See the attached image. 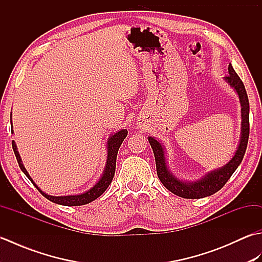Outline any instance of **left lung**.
Here are the masks:
<instances>
[{
    "instance_id": "obj_1",
    "label": "left lung",
    "mask_w": 262,
    "mask_h": 262,
    "mask_svg": "<svg viewBox=\"0 0 262 262\" xmlns=\"http://www.w3.org/2000/svg\"><path fill=\"white\" fill-rule=\"evenodd\" d=\"M229 75L225 77V80L230 83V85L235 89L238 94L241 102V113H242V129H241V141L240 145L237 147V151L234 157L223 168L216 171L210 172L207 176H205L202 180L196 182H183L178 180L176 177L172 176L168 168H166L164 151L161 144L153 137H148V142L153 148L155 164H157V173L160 181L163 183V186L170 190L172 193L177 196L188 199H198L210 196L217 192L224 187L227 180L234 173V171L240 163L242 162L244 153L248 146L249 133H250V124H249V99L246 91V88L242 80L240 79L232 65H229Z\"/></svg>"
}]
</instances>
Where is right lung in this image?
<instances>
[{
	"instance_id": "add662e5",
	"label": "right lung",
	"mask_w": 262,
	"mask_h": 262,
	"mask_svg": "<svg viewBox=\"0 0 262 262\" xmlns=\"http://www.w3.org/2000/svg\"><path fill=\"white\" fill-rule=\"evenodd\" d=\"M13 133V130H12ZM127 130L122 129L119 130L118 133H116L115 135L111 136L108 141V159H107V164H105V169L103 172V176L101 177V179L98 181V183L93 188H91L90 190H88L86 192L82 193V194H75V196H60V197H55V196H49V194L42 192L40 189H39L36 183L32 181V179L30 178L29 173H28L27 170L25 169L24 164L21 162L20 155L16 151V146L14 141H12V148L14 155L16 158V161H18L20 169L22 170V172L28 177L33 186H35L39 192H40L43 197H46L48 200L55 203V204H59V205H64V206H81V205H85L93 202L94 199H97L98 197L101 196V194L105 191V189L109 187V185L113 181V178L115 176V171H116V160H117V153H118V149L121 145L122 141L125 140L127 136Z\"/></svg>"
}]
</instances>
